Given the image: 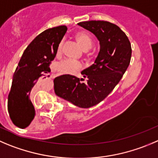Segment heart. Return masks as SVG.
<instances>
[{"mask_svg": "<svg viewBox=\"0 0 158 158\" xmlns=\"http://www.w3.org/2000/svg\"><path fill=\"white\" fill-rule=\"evenodd\" d=\"M75 40H76L77 43L79 44V46L82 48L84 51H88L92 46V39L88 33L85 32V31L77 32L75 34ZM62 46L63 42H61L59 46H58L57 50H56L57 55H60L62 52ZM81 67V65L80 63L70 60H65L60 63L59 65H58V69H59L61 73H67V74L74 73L75 72L80 70Z\"/></svg>", "mask_w": 158, "mask_h": 158, "instance_id": "heart-1", "label": "heart"}]
</instances>
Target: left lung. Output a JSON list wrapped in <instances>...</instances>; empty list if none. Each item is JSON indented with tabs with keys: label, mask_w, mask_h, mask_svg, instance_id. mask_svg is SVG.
<instances>
[{
	"label": "left lung",
	"mask_w": 158,
	"mask_h": 158,
	"mask_svg": "<svg viewBox=\"0 0 158 158\" xmlns=\"http://www.w3.org/2000/svg\"><path fill=\"white\" fill-rule=\"evenodd\" d=\"M78 25L93 33L99 41L100 50L94 63L81 72L79 79L65 74L53 81L58 97L80 108L92 107L104 100L121 80L131 59V44L119 27L106 21L79 22Z\"/></svg>",
	"instance_id": "left-lung-1"
}]
</instances>
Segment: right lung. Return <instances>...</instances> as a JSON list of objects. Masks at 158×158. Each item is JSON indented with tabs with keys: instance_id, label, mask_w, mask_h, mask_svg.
I'll return each mask as SVG.
<instances>
[{
	"instance_id": "obj_1",
	"label": "right lung",
	"mask_w": 158,
	"mask_h": 158,
	"mask_svg": "<svg viewBox=\"0 0 158 158\" xmlns=\"http://www.w3.org/2000/svg\"><path fill=\"white\" fill-rule=\"evenodd\" d=\"M67 28L65 25L45 30L35 37L24 51L12 78L7 100L10 118L16 127L25 129L35 115L30 94L39 81L46 78L49 64Z\"/></svg>"
}]
</instances>
